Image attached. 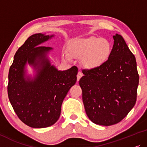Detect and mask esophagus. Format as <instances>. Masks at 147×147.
I'll list each match as a JSON object with an SVG mask.
<instances>
[{
	"instance_id": "1",
	"label": "esophagus",
	"mask_w": 147,
	"mask_h": 147,
	"mask_svg": "<svg viewBox=\"0 0 147 147\" xmlns=\"http://www.w3.org/2000/svg\"><path fill=\"white\" fill-rule=\"evenodd\" d=\"M82 76V74L80 73V72H78V74H77V80H78V81L80 80V78H81Z\"/></svg>"
}]
</instances>
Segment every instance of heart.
<instances>
[{
	"instance_id": "obj_1",
	"label": "heart",
	"mask_w": 147,
	"mask_h": 147,
	"mask_svg": "<svg viewBox=\"0 0 147 147\" xmlns=\"http://www.w3.org/2000/svg\"><path fill=\"white\" fill-rule=\"evenodd\" d=\"M113 53V45L109 39L97 36L78 38L68 45L67 59L71 57L80 59L82 65L86 69H96L105 65Z\"/></svg>"
}]
</instances>
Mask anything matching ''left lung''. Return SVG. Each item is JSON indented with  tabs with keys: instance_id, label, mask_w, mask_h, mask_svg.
Listing matches in <instances>:
<instances>
[{
	"instance_id": "obj_1",
	"label": "left lung",
	"mask_w": 147,
	"mask_h": 147,
	"mask_svg": "<svg viewBox=\"0 0 147 147\" xmlns=\"http://www.w3.org/2000/svg\"><path fill=\"white\" fill-rule=\"evenodd\" d=\"M110 59L100 68L84 70L79 80L88 117L96 125L121 121L135 106L139 82L135 55L121 35L113 36Z\"/></svg>"
}]
</instances>
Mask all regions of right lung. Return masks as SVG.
Masks as SVG:
<instances>
[{"label": "right lung", "mask_w": 147, "mask_h": 147, "mask_svg": "<svg viewBox=\"0 0 147 147\" xmlns=\"http://www.w3.org/2000/svg\"><path fill=\"white\" fill-rule=\"evenodd\" d=\"M53 36L37 33L28 37L9 69V100L20 121L32 128L48 127L58 121L64 98L76 82L77 67L58 71L47 57L53 48L40 46ZM27 62L36 70L34 78L25 75Z\"/></svg>", "instance_id": "add662e5"}]
</instances>
